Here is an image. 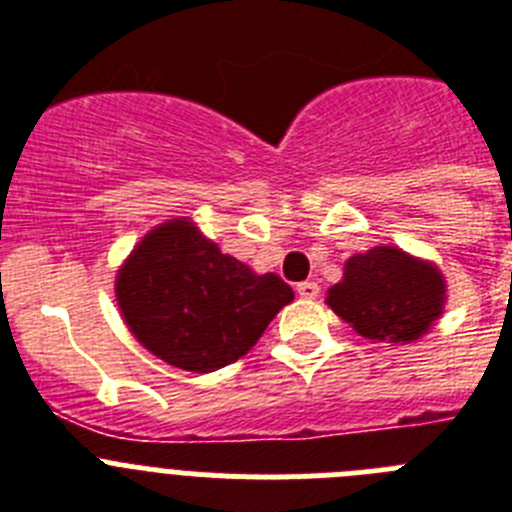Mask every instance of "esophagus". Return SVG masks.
<instances>
[{
    "mask_svg": "<svg viewBox=\"0 0 512 512\" xmlns=\"http://www.w3.org/2000/svg\"><path fill=\"white\" fill-rule=\"evenodd\" d=\"M297 295H300L302 300H315V297L320 295L318 282H300L297 284Z\"/></svg>",
    "mask_w": 512,
    "mask_h": 512,
    "instance_id": "obj_1",
    "label": "esophagus"
}]
</instances>
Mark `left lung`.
Returning a JSON list of instances; mask_svg holds the SVG:
<instances>
[{"instance_id":"1","label":"left lung","mask_w":512,"mask_h":512,"mask_svg":"<svg viewBox=\"0 0 512 512\" xmlns=\"http://www.w3.org/2000/svg\"><path fill=\"white\" fill-rule=\"evenodd\" d=\"M328 307L369 341L413 343L443 315L446 282L436 264L395 246H374L343 266Z\"/></svg>"}]
</instances>
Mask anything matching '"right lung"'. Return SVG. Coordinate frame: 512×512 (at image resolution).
<instances>
[{
  "instance_id": "add662e5",
  "label": "right lung",
  "mask_w": 512,
  "mask_h": 512,
  "mask_svg": "<svg viewBox=\"0 0 512 512\" xmlns=\"http://www.w3.org/2000/svg\"><path fill=\"white\" fill-rule=\"evenodd\" d=\"M130 333L187 372H215L256 346L295 292L223 253L189 217L161 223L130 251L115 279Z\"/></svg>"
}]
</instances>
